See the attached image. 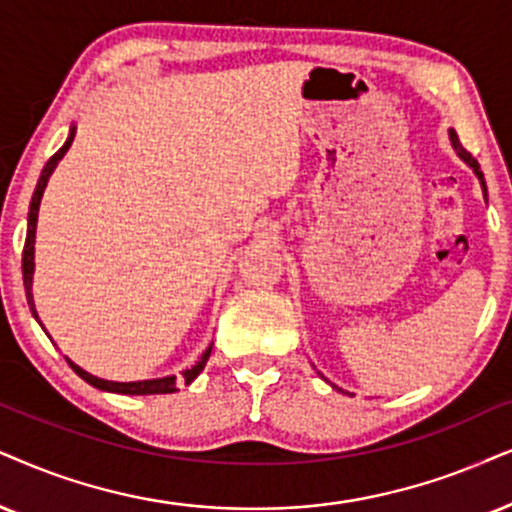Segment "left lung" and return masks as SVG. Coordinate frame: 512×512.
Here are the masks:
<instances>
[{
  "label": "left lung",
  "instance_id": "obj_1",
  "mask_svg": "<svg viewBox=\"0 0 512 512\" xmlns=\"http://www.w3.org/2000/svg\"><path fill=\"white\" fill-rule=\"evenodd\" d=\"M451 144H454V148H456V153L461 155V158L465 160V163H468L472 170H475V174H477V179L482 181V189H484V198H487V184H484V174H482V170H480V163H477L475 158H472V153L470 151H465L463 148V144L461 141H458V137H456V132H451Z\"/></svg>",
  "mask_w": 512,
  "mask_h": 512
}]
</instances>
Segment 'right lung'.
<instances>
[{
    "label": "right lung",
    "instance_id": "right-lung-1",
    "mask_svg": "<svg viewBox=\"0 0 512 512\" xmlns=\"http://www.w3.org/2000/svg\"><path fill=\"white\" fill-rule=\"evenodd\" d=\"M73 137H75V129H70V137L66 144L58 148V151L49 158V163L44 165L40 181H37V189H35V193H32V203H30V212H28V234H25V245H23V286H25V297H28V304H30L32 314H35V319H37V312H35V302H32V269H35L37 212H40V200H42L44 186H47V181L51 177V172H54V167L58 165V160L66 155L70 144H73ZM210 352H212V347L205 349L203 357H200L196 366L189 368V371H184L186 385H189L191 380H196V375L203 371L205 364H208V359H210ZM66 361L70 364V368L80 375L84 383L99 387V390H106V392H118V394H170V392H177V378H174V375H170V378H158V380H139V383H111V380H101L92 373L82 371V368L73 364L70 359H66Z\"/></svg>",
    "mask_w": 512,
    "mask_h": 512
}]
</instances>
